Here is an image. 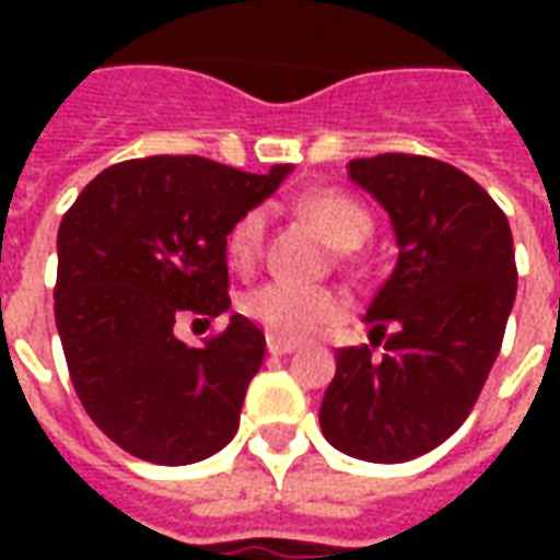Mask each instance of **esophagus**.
Returning <instances> with one entry per match:
<instances>
[{
	"instance_id": "1",
	"label": "esophagus",
	"mask_w": 560,
	"mask_h": 560,
	"mask_svg": "<svg viewBox=\"0 0 560 560\" xmlns=\"http://www.w3.org/2000/svg\"><path fill=\"white\" fill-rule=\"evenodd\" d=\"M267 351L272 353V357H284V353L296 351V345H293V341H281V339H272V336H269Z\"/></svg>"
}]
</instances>
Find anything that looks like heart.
Instances as JSON below:
<instances>
[{
	"label": "heart",
	"instance_id": "1",
	"mask_svg": "<svg viewBox=\"0 0 560 560\" xmlns=\"http://www.w3.org/2000/svg\"><path fill=\"white\" fill-rule=\"evenodd\" d=\"M300 212L324 233L332 248L351 252L372 236V215L369 209L336 188H317L300 200ZM267 221L264 212L248 209L233 221L224 252L231 267L252 269L264 252ZM243 312L257 327H264L272 339L303 341L324 329L336 327L348 317V300L332 288H300L288 281H267L243 296Z\"/></svg>",
	"mask_w": 560,
	"mask_h": 560
}]
</instances>
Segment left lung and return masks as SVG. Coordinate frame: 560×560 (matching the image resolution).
I'll list each match as a JSON object with an SVG mask.
<instances>
[{
  "label": "left lung",
  "instance_id": "obj_1",
  "mask_svg": "<svg viewBox=\"0 0 560 560\" xmlns=\"http://www.w3.org/2000/svg\"><path fill=\"white\" fill-rule=\"evenodd\" d=\"M348 173L389 212L399 260L365 312L372 345L336 353L320 432L348 456L393 465L444 444L480 399L516 300L513 233L446 161L387 152Z\"/></svg>",
  "mask_w": 560,
  "mask_h": 560
}]
</instances>
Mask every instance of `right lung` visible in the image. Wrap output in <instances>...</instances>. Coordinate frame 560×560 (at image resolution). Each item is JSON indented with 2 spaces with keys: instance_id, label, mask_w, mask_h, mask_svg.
Wrapping results in <instances>:
<instances>
[{
  "instance_id": "right-lung-1",
  "label": "right lung",
  "mask_w": 560,
  "mask_h": 560,
  "mask_svg": "<svg viewBox=\"0 0 560 560\" xmlns=\"http://www.w3.org/2000/svg\"><path fill=\"white\" fill-rule=\"evenodd\" d=\"M291 164L243 173L200 155L119 161L59 224L54 312L78 399L114 444L155 465H191L240 429L267 339L243 315L203 348L176 339L183 315L231 308L224 240Z\"/></svg>"
}]
</instances>
